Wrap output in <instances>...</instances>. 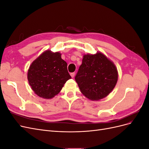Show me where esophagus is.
Listing matches in <instances>:
<instances>
[{
  "label": "esophagus",
  "instance_id": "1",
  "mask_svg": "<svg viewBox=\"0 0 149 149\" xmlns=\"http://www.w3.org/2000/svg\"><path fill=\"white\" fill-rule=\"evenodd\" d=\"M74 73H70V75H71V78H74Z\"/></svg>",
  "mask_w": 149,
  "mask_h": 149
}]
</instances>
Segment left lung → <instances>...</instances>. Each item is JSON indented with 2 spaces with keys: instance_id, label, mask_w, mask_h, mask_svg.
<instances>
[{
  "instance_id": "left-lung-1",
  "label": "left lung",
  "mask_w": 149,
  "mask_h": 149,
  "mask_svg": "<svg viewBox=\"0 0 149 149\" xmlns=\"http://www.w3.org/2000/svg\"><path fill=\"white\" fill-rule=\"evenodd\" d=\"M118 79L114 63L101 52L83 56L75 80L80 91L91 101L106 97L113 90Z\"/></svg>"
}]
</instances>
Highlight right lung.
<instances>
[{
	"instance_id": "right-lung-1",
	"label": "right lung",
	"mask_w": 149,
	"mask_h": 149,
	"mask_svg": "<svg viewBox=\"0 0 149 149\" xmlns=\"http://www.w3.org/2000/svg\"><path fill=\"white\" fill-rule=\"evenodd\" d=\"M60 52L46 50L35 59L27 73L31 89L40 97L52 99L60 92L68 80L71 78L67 63Z\"/></svg>"
}]
</instances>
